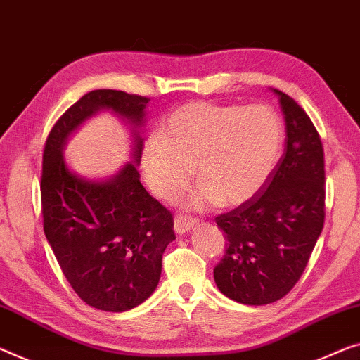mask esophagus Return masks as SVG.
<instances>
[{"label":"esophagus","mask_w":360,"mask_h":360,"mask_svg":"<svg viewBox=\"0 0 360 360\" xmlns=\"http://www.w3.org/2000/svg\"><path fill=\"white\" fill-rule=\"evenodd\" d=\"M195 224H197L195 219L178 217L174 219V231H176V234H186V233H189L191 228H194Z\"/></svg>","instance_id":"obj_1"}]
</instances>
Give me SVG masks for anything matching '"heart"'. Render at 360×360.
Masks as SVG:
<instances>
[{
    "instance_id": "heart-1",
    "label": "heart",
    "mask_w": 360,
    "mask_h": 360,
    "mask_svg": "<svg viewBox=\"0 0 360 360\" xmlns=\"http://www.w3.org/2000/svg\"><path fill=\"white\" fill-rule=\"evenodd\" d=\"M141 150L148 189L173 202L189 189L197 168L202 182L192 207H239L264 189L284 147L281 116L266 105L192 101L162 122Z\"/></svg>"
}]
</instances>
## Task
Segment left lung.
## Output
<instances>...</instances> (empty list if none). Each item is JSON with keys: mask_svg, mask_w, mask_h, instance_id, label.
<instances>
[{"mask_svg": "<svg viewBox=\"0 0 360 360\" xmlns=\"http://www.w3.org/2000/svg\"><path fill=\"white\" fill-rule=\"evenodd\" d=\"M280 100L286 147L275 173L252 200L217 217L226 252L214 266L224 296L265 305L299 281L325 221V160L317 129L291 96Z\"/></svg>", "mask_w": 360, "mask_h": 360, "instance_id": "left-lung-1", "label": "left lung"}]
</instances>
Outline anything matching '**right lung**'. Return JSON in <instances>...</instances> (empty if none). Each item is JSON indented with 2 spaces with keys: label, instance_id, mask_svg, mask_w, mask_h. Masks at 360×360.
I'll return each mask as SVG.
<instances>
[{
  "label": "right lung",
  "instance_id": "add662e5",
  "mask_svg": "<svg viewBox=\"0 0 360 360\" xmlns=\"http://www.w3.org/2000/svg\"><path fill=\"white\" fill-rule=\"evenodd\" d=\"M148 98L94 90L58 120L43 152V229L64 276L85 304L126 312L152 296L166 245L176 239L173 217L146 191L141 165ZM111 112L131 131L133 160L108 179H87L63 158L68 137L90 117Z\"/></svg>",
  "mask_w": 360,
  "mask_h": 360
}]
</instances>
